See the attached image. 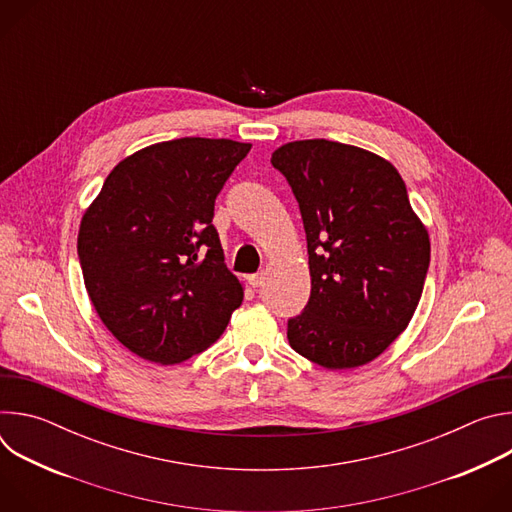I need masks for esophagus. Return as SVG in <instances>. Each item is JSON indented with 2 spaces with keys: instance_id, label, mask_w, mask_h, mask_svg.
I'll use <instances>...</instances> for the list:
<instances>
[{
  "instance_id": "esophagus-1",
  "label": "esophagus",
  "mask_w": 512,
  "mask_h": 512,
  "mask_svg": "<svg viewBox=\"0 0 512 512\" xmlns=\"http://www.w3.org/2000/svg\"><path fill=\"white\" fill-rule=\"evenodd\" d=\"M265 283V275L257 273V275H249V285L251 287H261Z\"/></svg>"
}]
</instances>
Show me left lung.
I'll list each match as a JSON object with an SVG mask.
<instances>
[{
  "label": "left lung",
  "instance_id": "8db88e82",
  "mask_svg": "<svg viewBox=\"0 0 512 512\" xmlns=\"http://www.w3.org/2000/svg\"><path fill=\"white\" fill-rule=\"evenodd\" d=\"M271 164L300 204L310 255V300L287 340L328 371L369 364L409 326L429 267L405 182L389 160L328 139L289 141Z\"/></svg>",
  "mask_w": 512,
  "mask_h": 512
}]
</instances>
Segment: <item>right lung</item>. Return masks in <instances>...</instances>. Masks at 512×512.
Masks as SVG:
<instances>
[{"mask_svg": "<svg viewBox=\"0 0 512 512\" xmlns=\"http://www.w3.org/2000/svg\"><path fill=\"white\" fill-rule=\"evenodd\" d=\"M251 143L180 137L121 160L79 229L87 294L133 354L178 364L221 336L243 302L212 225L214 200Z\"/></svg>", "mask_w": 512, "mask_h": 512, "instance_id": "right-lung-1", "label": "right lung"}]
</instances>
